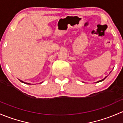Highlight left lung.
Segmentation results:
<instances>
[{
	"mask_svg": "<svg viewBox=\"0 0 123 123\" xmlns=\"http://www.w3.org/2000/svg\"><path fill=\"white\" fill-rule=\"evenodd\" d=\"M105 78H106V77H105V78L104 79H102V80H99V81H98V82H102V81H103L105 79Z\"/></svg>",
	"mask_w": 123,
	"mask_h": 123,
	"instance_id": "1",
	"label": "left lung"
}]
</instances>
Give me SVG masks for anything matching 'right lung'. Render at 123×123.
I'll return each instance as SVG.
<instances>
[{"label": "right lung", "mask_w": 123, "mask_h": 123, "mask_svg": "<svg viewBox=\"0 0 123 123\" xmlns=\"http://www.w3.org/2000/svg\"><path fill=\"white\" fill-rule=\"evenodd\" d=\"M20 81H21V82H22V83H26V84H28V85H30V83H26V82H23V81H22L21 80H19Z\"/></svg>", "instance_id": "add662e5"}]
</instances>
